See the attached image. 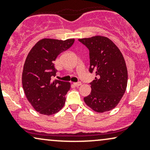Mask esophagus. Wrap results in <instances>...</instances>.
Listing matches in <instances>:
<instances>
[{
	"instance_id": "esophagus-1",
	"label": "esophagus",
	"mask_w": 150,
	"mask_h": 150,
	"mask_svg": "<svg viewBox=\"0 0 150 150\" xmlns=\"http://www.w3.org/2000/svg\"><path fill=\"white\" fill-rule=\"evenodd\" d=\"M73 85L75 86V87H79V86H80L82 85V82H74Z\"/></svg>"
}]
</instances>
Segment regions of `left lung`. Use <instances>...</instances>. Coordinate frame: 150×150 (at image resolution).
<instances>
[{"label": "left lung", "mask_w": 150, "mask_h": 150, "mask_svg": "<svg viewBox=\"0 0 150 150\" xmlns=\"http://www.w3.org/2000/svg\"><path fill=\"white\" fill-rule=\"evenodd\" d=\"M89 51V72L96 75L90 82L92 91L85 104L98 113L118 105L125 92L128 70L123 55L112 41L102 36L78 39Z\"/></svg>", "instance_id": "1"}]
</instances>
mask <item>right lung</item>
<instances>
[{"label": "right lung", "instance_id": "obj_1", "mask_svg": "<svg viewBox=\"0 0 150 150\" xmlns=\"http://www.w3.org/2000/svg\"><path fill=\"white\" fill-rule=\"evenodd\" d=\"M74 42V39H43L27 55L22 71V87L29 102L41 114H54L64 106L70 83L52 80L57 72L53 61L60 53L71 47Z\"/></svg>", "mask_w": 150, "mask_h": 150}]
</instances>
